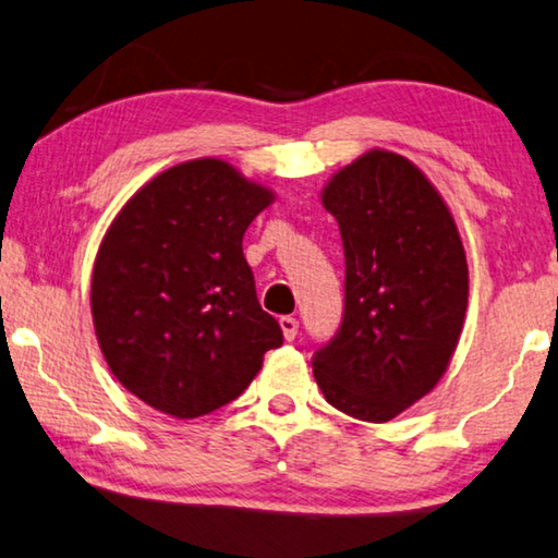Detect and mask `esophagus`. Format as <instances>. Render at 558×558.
I'll use <instances>...</instances> for the list:
<instances>
[{"instance_id": "esophagus-1", "label": "esophagus", "mask_w": 558, "mask_h": 558, "mask_svg": "<svg viewBox=\"0 0 558 558\" xmlns=\"http://www.w3.org/2000/svg\"><path fill=\"white\" fill-rule=\"evenodd\" d=\"M280 330H282V338L286 340H295L298 338V320L290 315H282L280 317Z\"/></svg>"}]
</instances>
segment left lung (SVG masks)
<instances>
[{
    "instance_id": "1",
    "label": "left lung",
    "mask_w": 558,
    "mask_h": 558,
    "mask_svg": "<svg viewBox=\"0 0 558 558\" xmlns=\"http://www.w3.org/2000/svg\"><path fill=\"white\" fill-rule=\"evenodd\" d=\"M323 206L344 247V315L315 352L325 400L390 422L447 373L462 335L470 270L445 198L404 156L373 148L340 168Z\"/></svg>"
}]
</instances>
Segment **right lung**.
<instances>
[{
    "label": "right lung",
    "mask_w": 558,
    "mask_h": 558,
    "mask_svg": "<svg viewBox=\"0 0 558 558\" xmlns=\"http://www.w3.org/2000/svg\"><path fill=\"white\" fill-rule=\"evenodd\" d=\"M276 201L220 158L171 166L126 201L94 260L92 315L113 377L193 420L241 397L282 344L255 295L243 235Z\"/></svg>",
    "instance_id": "add662e5"
}]
</instances>
